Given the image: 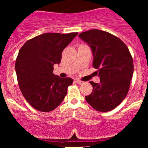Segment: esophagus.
Listing matches in <instances>:
<instances>
[{
	"label": "esophagus",
	"instance_id": "34e87169",
	"mask_svg": "<svg viewBox=\"0 0 148 148\" xmlns=\"http://www.w3.org/2000/svg\"><path fill=\"white\" fill-rule=\"evenodd\" d=\"M76 82L78 84H79V85H81V84H84V81H81V80H79V79H76Z\"/></svg>",
	"mask_w": 148,
	"mask_h": 148
}]
</instances>
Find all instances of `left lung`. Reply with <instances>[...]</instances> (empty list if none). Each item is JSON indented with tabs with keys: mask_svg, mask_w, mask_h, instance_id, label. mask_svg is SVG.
<instances>
[{
	"mask_svg": "<svg viewBox=\"0 0 148 148\" xmlns=\"http://www.w3.org/2000/svg\"><path fill=\"white\" fill-rule=\"evenodd\" d=\"M79 37L91 47L92 65L100 77L99 84L90 81L92 92L85 98L96 111H111L129 92L134 72L132 55L120 38L108 32L93 29L80 33Z\"/></svg>",
	"mask_w": 148,
	"mask_h": 148,
	"instance_id": "obj_1",
	"label": "left lung"
}]
</instances>
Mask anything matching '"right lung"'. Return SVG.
<instances>
[{"mask_svg":"<svg viewBox=\"0 0 148 148\" xmlns=\"http://www.w3.org/2000/svg\"><path fill=\"white\" fill-rule=\"evenodd\" d=\"M78 33H47L28 40L18 51L15 70L19 88L35 109L49 112L63 101L70 78L53 74L54 64H60L62 52Z\"/></svg>","mask_w":148,"mask_h":148,"instance_id":"obj_1","label":"right lung"}]
</instances>
